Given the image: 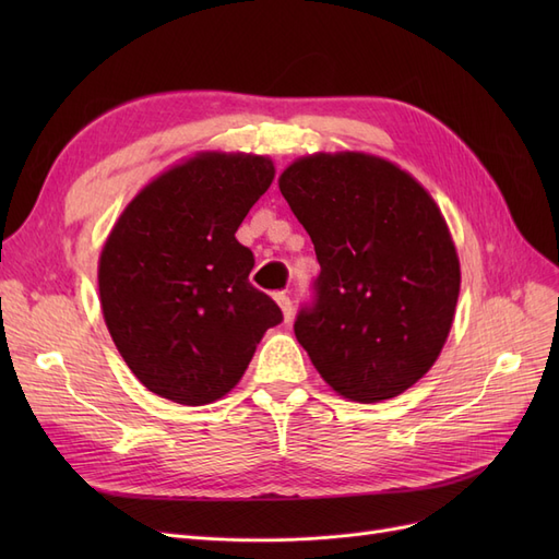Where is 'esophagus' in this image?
I'll list each match as a JSON object with an SVG mask.
<instances>
[{"mask_svg": "<svg viewBox=\"0 0 559 559\" xmlns=\"http://www.w3.org/2000/svg\"><path fill=\"white\" fill-rule=\"evenodd\" d=\"M275 302H277L280 310H282V317H284V321H289V319H292V314H294L292 298L286 296V294H275Z\"/></svg>", "mask_w": 559, "mask_h": 559, "instance_id": "1", "label": "esophagus"}]
</instances>
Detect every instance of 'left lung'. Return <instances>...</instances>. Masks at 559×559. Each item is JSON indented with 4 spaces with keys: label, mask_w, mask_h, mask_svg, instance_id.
<instances>
[{
    "label": "left lung",
    "mask_w": 559,
    "mask_h": 559,
    "mask_svg": "<svg viewBox=\"0 0 559 559\" xmlns=\"http://www.w3.org/2000/svg\"><path fill=\"white\" fill-rule=\"evenodd\" d=\"M277 183L321 265L298 343L343 399L403 394L441 357L460 298L441 207L411 173L364 151L300 156Z\"/></svg>",
    "instance_id": "8db88e82"
}]
</instances>
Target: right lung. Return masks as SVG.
Here are the masks:
<instances>
[{
    "label": "right lung",
    "mask_w": 559,
    "mask_h": 559,
    "mask_svg": "<svg viewBox=\"0 0 559 559\" xmlns=\"http://www.w3.org/2000/svg\"><path fill=\"white\" fill-rule=\"evenodd\" d=\"M275 179L267 156L200 151L134 195L97 263L99 306L116 349L148 392L207 405L238 384L282 312L249 284L235 240Z\"/></svg>",
    "instance_id": "1"
}]
</instances>
